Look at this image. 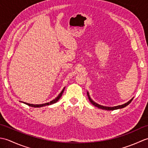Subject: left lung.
<instances>
[{
	"label": "left lung",
	"instance_id": "left-lung-1",
	"mask_svg": "<svg viewBox=\"0 0 148 148\" xmlns=\"http://www.w3.org/2000/svg\"><path fill=\"white\" fill-rule=\"evenodd\" d=\"M87 95H88V99L90 100V102L92 103L94 106H95V107H97V108H98L99 109H101L108 110V111H113V110L123 108H125V107H126L128 104H129V103L132 102V100L133 99H134V97H133V98L132 99H130L129 101L127 102V103H124V104L119 105V106H114V107H107V106H102V105H100V104H99V103H97L95 102H94L93 100L92 99H91V97L90 96V94H89L88 92H87Z\"/></svg>",
	"mask_w": 148,
	"mask_h": 148
}]
</instances>
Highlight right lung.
Wrapping results in <instances>:
<instances>
[{"mask_svg":"<svg viewBox=\"0 0 148 148\" xmlns=\"http://www.w3.org/2000/svg\"><path fill=\"white\" fill-rule=\"evenodd\" d=\"M65 89V87L64 88V89L62 90V92L60 93L59 95L56 97L55 99H53L51 101H50L49 102H47L45 103H42V104H33V103H27V102H22V101H20L22 103H25V104H27V106H30V107H33V108H41V107H44V106H49V105H51L53 104V103H56V102H58V100L61 98V97L63 93H64V91Z\"/></svg>","mask_w":148,"mask_h":148,"instance_id":"obj_1","label":"right lung"}]
</instances>
